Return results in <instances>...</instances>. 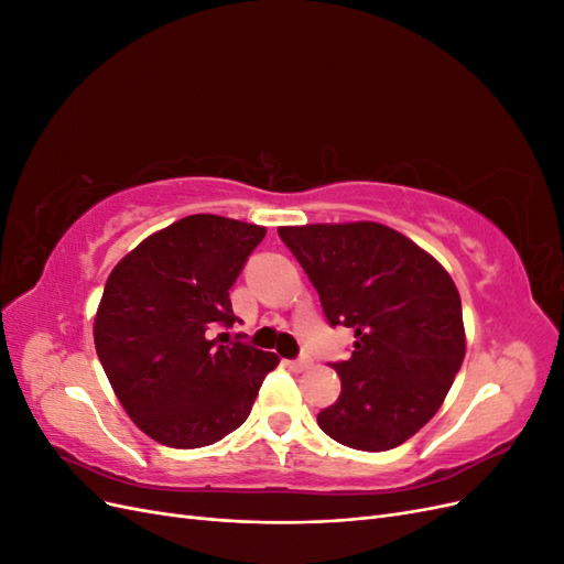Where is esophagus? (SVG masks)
<instances>
[{
	"label": "esophagus",
	"instance_id": "obj_1",
	"mask_svg": "<svg viewBox=\"0 0 564 564\" xmlns=\"http://www.w3.org/2000/svg\"><path fill=\"white\" fill-rule=\"evenodd\" d=\"M289 367H292L294 371H305V369H311V360L308 357H299V360L289 362Z\"/></svg>",
	"mask_w": 564,
	"mask_h": 564
}]
</instances>
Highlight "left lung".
Instances as JSON below:
<instances>
[{
  "mask_svg": "<svg viewBox=\"0 0 564 564\" xmlns=\"http://www.w3.org/2000/svg\"><path fill=\"white\" fill-rule=\"evenodd\" d=\"M319 294L332 327L355 332L334 362L338 400L317 414L340 445L386 452L429 423L466 355L460 296L449 272L402 232L371 220L280 228Z\"/></svg>",
  "mask_w": 564,
  "mask_h": 564,
  "instance_id": "1",
  "label": "left lung"
}]
</instances>
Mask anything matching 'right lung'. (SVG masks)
I'll use <instances>...</instances> for the list:
<instances>
[{"label": "right lung", "mask_w": 564, "mask_h": 564, "mask_svg": "<svg viewBox=\"0 0 564 564\" xmlns=\"http://www.w3.org/2000/svg\"><path fill=\"white\" fill-rule=\"evenodd\" d=\"M265 228L214 214L185 216L145 237L115 265L94 344L131 421L164 447L214 445L247 421L275 352L214 327H232L228 289Z\"/></svg>", "instance_id": "right-lung-1"}]
</instances>
